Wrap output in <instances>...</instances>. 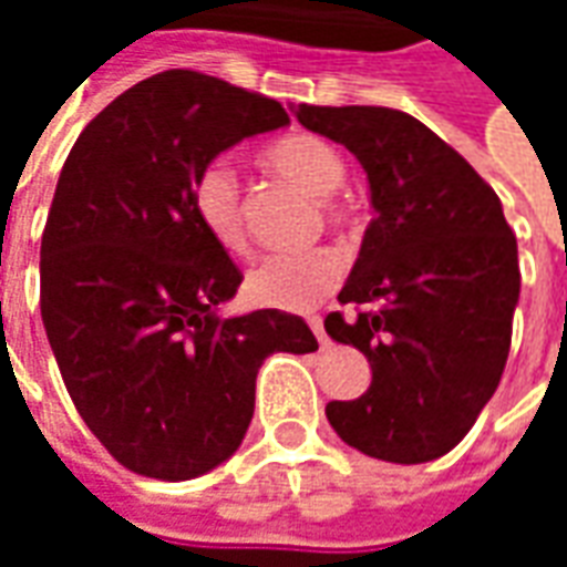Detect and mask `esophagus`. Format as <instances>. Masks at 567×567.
<instances>
[{"label": "esophagus", "instance_id": "obj_1", "mask_svg": "<svg viewBox=\"0 0 567 567\" xmlns=\"http://www.w3.org/2000/svg\"><path fill=\"white\" fill-rule=\"evenodd\" d=\"M307 321H309V328H312V333L319 337L321 349H324V346H328V333H324V324H321V316H309Z\"/></svg>", "mask_w": 567, "mask_h": 567}]
</instances>
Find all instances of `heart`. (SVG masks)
Segmentation results:
<instances>
[{"mask_svg":"<svg viewBox=\"0 0 567 567\" xmlns=\"http://www.w3.org/2000/svg\"><path fill=\"white\" fill-rule=\"evenodd\" d=\"M260 163L307 190L319 203L324 224H346V203L337 197V187L346 182V161L331 142L312 133H285L260 151ZM190 212L215 246L227 255H246L248 227L243 215V190L230 166L212 161L199 166L190 178ZM343 279V258L333 248H309L297 255H272L248 272L246 291L260 307L309 309L321 297L331 295Z\"/></svg>","mask_w":567,"mask_h":567,"instance_id":"heart-1","label":"heart"}]
</instances>
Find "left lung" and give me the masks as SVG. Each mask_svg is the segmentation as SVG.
Listing matches in <instances>:
<instances>
[{
	"label": "left lung",
	"instance_id": "1",
	"mask_svg": "<svg viewBox=\"0 0 567 567\" xmlns=\"http://www.w3.org/2000/svg\"><path fill=\"white\" fill-rule=\"evenodd\" d=\"M297 121L355 154L373 221L331 340L361 349L373 380L324 406L333 431L370 458L422 464L471 431L507 364L519 300L516 236L498 194L437 133L382 105H297Z\"/></svg>",
	"mask_w": 567,
	"mask_h": 567
}]
</instances>
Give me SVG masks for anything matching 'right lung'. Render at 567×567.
<instances>
[{"mask_svg":"<svg viewBox=\"0 0 567 567\" xmlns=\"http://www.w3.org/2000/svg\"><path fill=\"white\" fill-rule=\"evenodd\" d=\"M285 109L190 69L133 84L69 151L42 234V321L72 404L133 474L194 480L227 462L272 352L307 355L279 309L221 319L243 272L203 234L190 178Z\"/></svg>","mask_w":567,"mask_h":567,"instance_id":"obj_1","label":"right lung"}]
</instances>
